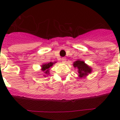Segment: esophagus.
Returning a JSON list of instances; mask_svg holds the SVG:
<instances>
[{"label": "esophagus", "instance_id": "obj_1", "mask_svg": "<svg viewBox=\"0 0 120 120\" xmlns=\"http://www.w3.org/2000/svg\"><path fill=\"white\" fill-rule=\"evenodd\" d=\"M66 60H67V59H66V57H63L62 59H61V61H62V63H65L66 62Z\"/></svg>", "mask_w": 120, "mask_h": 120}]
</instances>
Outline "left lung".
<instances>
[{
    "mask_svg": "<svg viewBox=\"0 0 120 120\" xmlns=\"http://www.w3.org/2000/svg\"><path fill=\"white\" fill-rule=\"evenodd\" d=\"M73 66L77 68L78 72V77L79 78H83L88 75L89 74L92 72V68L85 63L83 61L80 60H77L74 61Z\"/></svg>",
    "mask_w": 120,
    "mask_h": 120,
    "instance_id": "8db88e82",
    "label": "left lung"
}]
</instances>
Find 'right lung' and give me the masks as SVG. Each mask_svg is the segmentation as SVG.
I'll return each mask as SVG.
<instances>
[{"label": "right lung", "instance_id": "add662e5", "mask_svg": "<svg viewBox=\"0 0 120 120\" xmlns=\"http://www.w3.org/2000/svg\"><path fill=\"white\" fill-rule=\"evenodd\" d=\"M55 63H52L50 62L49 63H45L43 64L42 65H41V71L44 73L43 76L46 77V75H49V70H50V67H52L53 66L54 64H55Z\"/></svg>", "mask_w": 120, "mask_h": 120}]
</instances>
